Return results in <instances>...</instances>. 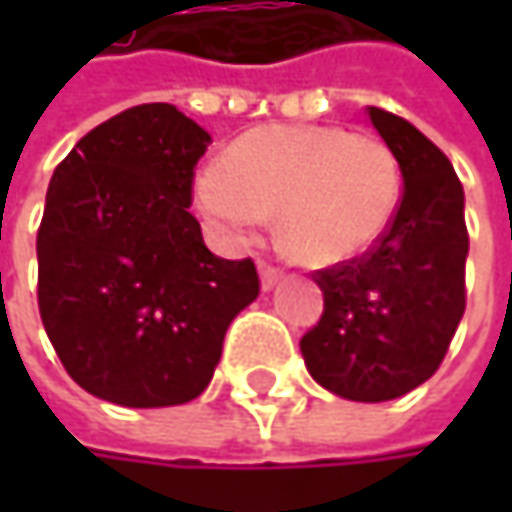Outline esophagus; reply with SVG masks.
I'll return each instance as SVG.
<instances>
[{
    "instance_id": "obj_1",
    "label": "esophagus",
    "mask_w": 512,
    "mask_h": 512,
    "mask_svg": "<svg viewBox=\"0 0 512 512\" xmlns=\"http://www.w3.org/2000/svg\"><path fill=\"white\" fill-rule=\"evenodd\" d=\"M259 273H262V287H265V290H273V287L282 282V276H285L282 267L270 265V262H259Z\"/></svg>"
}]
</instances>
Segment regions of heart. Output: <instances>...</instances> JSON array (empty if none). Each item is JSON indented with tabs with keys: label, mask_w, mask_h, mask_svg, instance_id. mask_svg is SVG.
<instances>
[{
	"label": "heart",
	"mask_w": 512,
	"mask_h": 512,
	"mask_svg": "<svg viewBox=\"0 0 512 512\" xmlns=\"http://www.w3.org/2000/svg\"><path fill=\"white\" fill-rule=\"evenodd\" d=\"M399 193V162L382 139L319 125L250 130L196 185L202 210L236 233L279 210L287 250L307 265L367 250L390 225Z\"/></svg>",
	"instance_id": "heart-1"
}]
</instances>
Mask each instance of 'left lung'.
I'll use <instances>...</instances> for the list:
<instances>
[{"label":"left lung","instance_id":"obj_1","mask_svg":"<svg viewBox=\"0 0 512 512\" xmlns=\"http://www.w3.org/2000/svg\"><path fill=\"white\" fill-rule=\"evenodd\" d=\"M373 128L402 168L399 207L362 256L313 273L322 319L302 336L316 382L353 402H390L427 382L462 322L467 290L464 190L422 130L382 108Z\"/></svg>","mask_w":512,"mask_h":512}]
</instances>
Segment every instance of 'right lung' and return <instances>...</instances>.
I'll use <instances>...</instances> for the list:
<instances>
[{
	"instance_id": "1",
	"label": "right lung",
	"mask_w": 512,
	"mask_h": 512,
	"mask_svg": "<svg viewBox=\"0 0 512 512\" xmlns=\"http://www.w3.org/2000/svg\"><path fill=\"white\" fill-rule=\"evenodd\" d=\"M207 145V130L153 102L90 130L53 170L39 316L70 379L105 402L196 399L230 322L259 296L253 259L213 256L187 210Z\"/></svg>"
}]
</instances>
